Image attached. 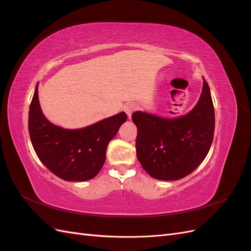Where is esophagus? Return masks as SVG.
<instances>
[{"mask_svg":"<svg viewBox=\"0 0 251 251\" xmlns=\"http://www.w3.org/2000/svg\"><path fill=\"white\" fill-rule=\"evenodd\" d=\"M124 110H125V112L126 113L127 117L131 118L133 112L136 110V105L133 104V103H127V104H126L125 107H124Z\"/></svg>","mask_w":251,"mask_h":251,"instance_id":"1","label":"esophagus"}]
</instances>
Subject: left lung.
I'll return each instance as SVG.
<instances>
[{
	"mask_svg": "<svg viewBox=\"0 0 251 251\" xmlns=\"http://www.w3.org/2000/svg\"><path fill=\"white\" fill-rule=\"evenodd\" d=\"M203 78L198 102L184 115L162 117L136 111L137 158L151 177L174 181L194 172L207 156L214 139L215 110L208 83Z\"/></svg>",
	"mask_w": 251,
	"mask_h": 251,
	"instance_id": "8db88e82",
	"label": "left lung"
}]
</instances>
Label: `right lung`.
Instances as JSON below:
<instances>
[{"instance_id":"add662e5","label":"right lung","mask_w":251,"mask_h":251,"mask_svg":"<svg viewBox=\"0 0 251 251\" xmlns=\"http://www.w3.org/2000/svg\"><path fill=\"white\" fill-rule=\"evenodd\" d=\"M37 83L29 108L28 130L42 163L60 179L87 181L100 173L109 142L115 137L126 114L116 115L80 128H64L45 117L39 100Z\"/></svg>"}]
</instances>
